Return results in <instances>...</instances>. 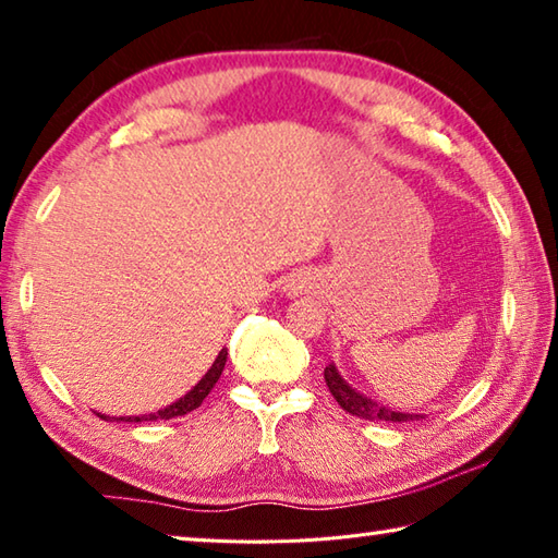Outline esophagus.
I'll list each match as a JSON object with an SVG mask.
<instances>
[{"mask_svg":"<svg viewBox=\"0 0 558 558\" xmlns=\"http://www.w3.org/2000/svg\"><path fill=\"white\" fill-rule=\"evenodd\" d=\"M302 288H305V286H302V282H298V280H292L290 286H288V290L292 292V295H298V292H302Z\"/></svg>","mask_w":558,"mask_h":558,"instance_id":"obj_1","label":"esophagus"}]
</instances>
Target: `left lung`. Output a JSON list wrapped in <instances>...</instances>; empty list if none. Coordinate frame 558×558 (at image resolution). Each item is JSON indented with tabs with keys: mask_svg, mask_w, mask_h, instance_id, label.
Returning a JSON list of instances; mask_svg holds the SVG:
<instances>
[{
	"mask_svg": "<svg viewBox=\"0 0 558 558\" xmlns=\"http://www.w3.org/2000/svg\"><path fill=\"white\" fill-rule=\"evenodd\" d=\"M324 380H327V388L333 395V400L341 404V410H347L353 417L368 420V422H410V420H420L422 414H410V412H400L395 408H385V404L366 398V395L359 392L356 388L341 378L339 368L329 363L324 368Z\"/></svg>",
	"mask_w": 558,
	"mask_h": 558,
	"instance_id": "obj_1",
	"label": "left lung"
}]
</instances>
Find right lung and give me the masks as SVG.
<instances>
[{"instance_id":"add662e5","label":"right lung","mask_w":558,"mask_h":558,"mask_svg":"<svg viewBox=\"0 0 558 558\" xmlns=\"http://www.w3.org/2000/svg\"><path fill=\"white\" fill-rule=\"evenodd\" d=\"M227 366V349L219 351V356L215 359V363H211V368L205 373V376L199 378V383L192 388L190 392L182 395L180 400L166 404V408H160L158 412H150V414H138V417H109V414H102L97 412V417H102L107 422H156V420H173V417H182V414H187L192 410H197L202 400L207 398V395L211 392V388H215L221 371H225Z\"/></svg>"}]
</instances>
